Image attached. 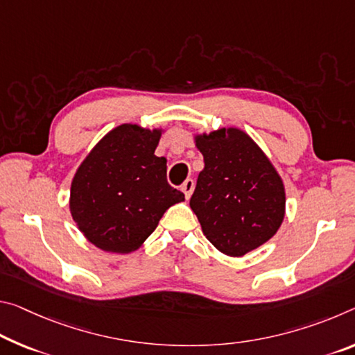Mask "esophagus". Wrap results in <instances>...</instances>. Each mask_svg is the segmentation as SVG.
<instances>
[{"label": "esophagus", "mask_w": 355, "mask_h": 355, "mask_svg": "<svg viewBox=\"0 0 355 355\" xmlns=\"http://www.w3.org/2000/svg\"><path fill=\"white\" fill-rule=\"evenodd\" d=\"M182 191H183L184 198L189 199L191 194H193V191H194V180L193 178H188L187 182L182 184Z\"/></svg>", "instance_id": "1"}]
</instances>
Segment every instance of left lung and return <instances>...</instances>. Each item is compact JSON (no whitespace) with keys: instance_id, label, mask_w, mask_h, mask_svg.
<instances>
[{"instance_id":"1","label":"left lung","mask_w":355,"mask_h":355,"mask_svg":"<svg viewBox=\"0 0 355 355\" xmlns=\"http://www.w3.org/2000/svg\"><path fill=\"white\" fill-rule=\"evenodd\" d=\"M205 167L189 205L207 240L230 257L245 256L277 234L286 191L261 147L239 128L198 134Z\"/></svg>"}]
</instances>
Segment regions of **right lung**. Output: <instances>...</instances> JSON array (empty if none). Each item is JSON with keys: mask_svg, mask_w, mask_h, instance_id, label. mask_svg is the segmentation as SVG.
Instances as JSON below:
<instances>
[{"mask_svg": "<svg viewBox=\"0 0 355 355\" xmlns=\"http://www.w3.org/2000/svg\"><path fill=\"white\" fill-rule=\"evenodd\" d=\"M162 129L125 123L94 145L71 183L69 210L89 243L128 254L144 245L168 207L184 200L155 155Z\"/></svg>", "mask_w": 355, "mask_h": 355, "instance_id": "right-lung-1", "label": "right lung"}]
</instances>
